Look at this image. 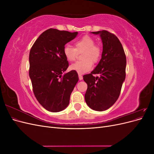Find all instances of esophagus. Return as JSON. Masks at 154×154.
Masks as SVG:
<instances>
[{
	"label": "esophagus",
	"mask_w": 154,
	"mask_h": 154,
	"mask_svg": "<svg viewBox=\"0 0 154 154\" xmlns=\"http://www.w3.org/2000/svg\"><path fill=\"white\" fill-rule=\"evenodd\" d=\"M78 77H79V80H83V76L81 74H78Z\"/></svg>",
	"instance_id": "1"
}]
</instances>
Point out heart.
I'll use <instances>...</instances> for the list:
<instances>
[{
  "label": "heart",
  "instance_id": "b5f03b06",
  "mask_svg": "<svg viewBox=\"0 0 154 154\" xmlns=\"http://www.w3.org/2000/svg\"><path fill=\"white\" fill-rule=\"evenodd\" d=\"M63 54L67 61L74 62L78 53L83 52L81 56L82 61L72 64L70 69L79 74H83L92 69V63H96L101 57V51L99 46L95 45V40L90 36H84L74 42V48L66 45L63 48Z\"/></svg>",
  "mask_w": 154,
  "mask_h": 154
}]
</instances>
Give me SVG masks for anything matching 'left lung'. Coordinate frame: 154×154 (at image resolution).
Returning a JSON list of instances; mask_svg holds the SVG:
<instances>
[{
	"label": "left lung",
	"instance_id": "1",
	"mask_svg": "<svg viewBox=\"0 0 154 154\" xmlns=\"http://www.w3.org/2000/svg\"><path fill=\"white\" fill-rule=\"evenodd\" d=\"M91 33L100 36L103 52L95 69L83 76L87 84L85 100L92 110L104 111L112 106L119 96L125 80L127 59L122 44L116 35L105 30ZM96 73L100 77H94Z\"/></svg>",
	"mask_w": 154,
	"mask_h": 154
}]
</instances>
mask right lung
Instances as JSON below:
<instances>
[{"label":"right lung","mask_w":154,"mask_h":154,"mask_svg":"<svg viewBox=\"0 0 154 154\" xmlns=\"http://www.w3.org/2000/svg\"><path fill=\"white\" fill-rule=\"evenodd\" d=\"M78 32L49 29L42 33L29 53V71L32 90L36 100L52 112L64 110L79 78L76 71H66L69 63L63 48L76 38Z\"/></svg>","instance_id":"right-lung-1"}]
</instances>
